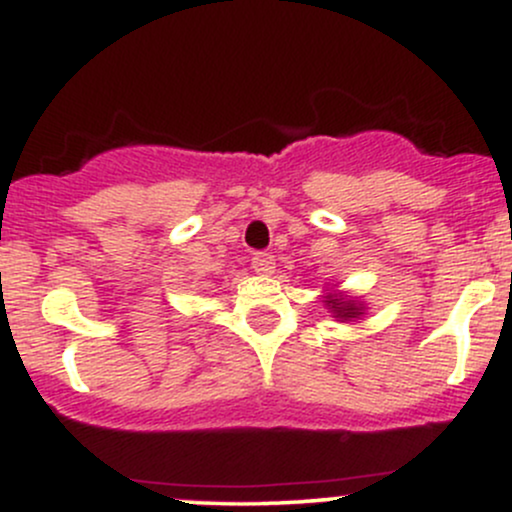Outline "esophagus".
Listing matches in <instances>:
<instances>
[{"mask_svg":"<svg viewBox=\"0 0 512 512\" xmlns=\"http://www.w3.org/2000/svg\"><path fill=\"white\" fill-rule=\"evenodd\" d=\"M274 264V255H269V252H257V255L252 257V269H255L257 274H272Z\"/></svg>","mask_w":512,"mask_h":512,"instance_id":"34e87169","label":"esophagus"}]
</instances>
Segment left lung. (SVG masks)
I'll return each instance as SVG.
<instances>
[{"label": "left lung", "mask_w": 512, "mask_h": 512, "mask_svg": "<svg viewBox=\"0 0 512 512\" xmlns=\"http://www.w3.org/2000/svg\"><path fill=\"white\" fill-rule=\"evenodd\" d=\"M327 305H330V310L334 313V317H339V320H354V317L361 315V303L351 301V298L346 296H327Z\"/></svg>", "instance_id": "obj_1"}]
</instances>
